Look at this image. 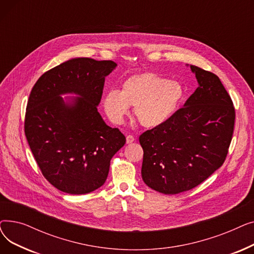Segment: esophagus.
<instances>
[{
    "instance_id": "34e87169",
    "label": "esophagus",
    "mask_w": 254,
    "mask_h": 254,
    "mask_svg": "<svg viewBox=\"0 0 254 254\" xmlns=\"http://www.w3.org/2000/svg\"><path fill=\"white\" fill-rule=\"evenodd\" d=\"M135 141V137L131 136V135H128L127 136V144H130Z\"/></svg>"
}]
</instances>
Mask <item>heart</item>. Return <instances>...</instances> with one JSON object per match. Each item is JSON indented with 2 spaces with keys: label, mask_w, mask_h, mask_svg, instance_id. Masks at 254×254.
<instances>
[{
  "label": "heart",
  "mask_w": 254,
  "mask_h": 254,
  "mask_svg": "<svg viewBox=\"0 0 254 254\" xmlns=\"http://www.w3.org/2000/svg\"><path fill=\"white\" fill-rule=\"evenodd\" d=\"M184 97L182 84L154 73H144L127 78L120 91L105 93L103 106L114 124H122L134 106V116L145 127H156L175 115Z\"/></svg>",
  "instance_id": "obj_1"
}]
</instances>
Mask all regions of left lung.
I'll list each match as a JSON object with an SVG mask.
<instances>
[{"label": "left lung", "mask_w": 254, "mask_h": 254, "mask_svg": "<svg viewBox=\"0 0 254 254\" xmlns=\"http://www.w3.org/2000/svg\"><path fill=\"white\" fill-rule=\"evenodd\" d=\"M198 87L162 126L144 131L142 179L165 194L192 190L219 169L235 126L230 95L215 74L190 65Z\"/></svg>", "instance_id": "1"}]
</instances>
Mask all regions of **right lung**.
Here are the masks:
<instances>
[{
	"label": "right lung",
	"mask_w": 254,
	"mask_h": 254,
	"mask_svg": "<svg viewBox=\"0 0 254 254\" xmlns=\"http://www.w3.org/2000/svg\"><path fill=\"white\" fill-rule=\"evenodd\" d=\"M116 65L72 59L45 72L30 93L24 134L43 176L61 191L84 194L101 188L111 158L126 144L123 132L98 112L105 77ZM64 93L78 97L64 102Z\"/></svg>",
	"instance_id": "right-lung-1"
}]
</instances>
